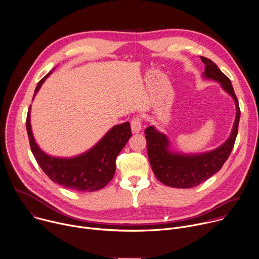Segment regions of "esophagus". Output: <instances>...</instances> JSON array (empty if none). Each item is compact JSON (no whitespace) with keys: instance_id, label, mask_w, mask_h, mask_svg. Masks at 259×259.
Returning a JSON list of instances; mask_svg holds the SVG:
<instances>
[{"instance_id":"1","label":"esophagus","mask_w":259,"mask_h":259,"mask_svg":"<svg viewBox=\"0 0 259 259\" xmlns=\"http://www.w3.org/2000/svg\"><path fill=\"white\" fill-rule=\"evenodd\" d=\"M131 126L133 134H139L142 130V119L139 116L134 117L131 121Z\"/></svg>"}]
</instances>
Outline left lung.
I'll use <instances>...</instances> for the list:
<instances>
[{"instance_id": "8db88e82", "label": "left lung", "mask_w": 259, "mask_h": 259, "mask_svg": "<svg viewBox=\"0 0 259 259\" xmlns=\"http://www.w3.org/2000/svg\"><path fill=\"white\" fill-rule=\"evenodd\" d=\"M201 60L205 64L203 76L218 81L233 98L236 118L230 137L224 144L211 151L195 154L174 151L165 134L153 125L146 128L147 152L152 170L162 184L172 188H193L215 175L229 158L238 134L241 112L231 80L210 59L201 57Z\"/></svg>"}]
</instances>
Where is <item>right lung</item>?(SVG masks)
<instances>
[{
    "mask_svg": "<svg viewBox=\"0 0 259 259\" xmlns=\"http://www.w3.org/2000/svg\"><path fill=\"white\" fill-rule=\"evenodd\" d=\"M54 69L37 83L32 100ZM30 108L31 105L26 118L30 149L36 162L52 181L69 190L93 192L104 188L112 180L116 157L132 137L130 122L112 126L95 146L77 156L56 157L44 152L36 144L30 124Z\"/></svg>",
    "mask_w": 259,
    "mask_h": 259,
    "instance_id": "add662e5",
    "label": "right lung"
}]
</instances>
